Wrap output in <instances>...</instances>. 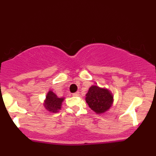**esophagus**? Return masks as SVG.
I'll return each instance as SVG.
<instances>
[{
	"label": "esophagus",
	"mask_w": 156,
	"mask_h": 156,
	"mask_svg": "<svg viewBox=\"0 0 156 156\" xmlns=\"http://www.w3.org/2000/svg\"><path fill=\"white\" fill-rule=\"evenodd\" d=\"M73 96H78V95H79V92H77L76 93H73Z\"/></svg>",
	"instance_id": "34e87169"
}]
</instances>
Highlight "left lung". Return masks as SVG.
Wrapping results in <instances>:
<instances>
[{
    "mask_svg": "<svg viewBox=\"0 0 156 156\" xmlns=\"http://www.w3.org/2000/svg\"><path fill=\"white\" fill-rule=\"evenodd\" d=\"M113 101L114 96L108 89L96 85L92 86L86 94V102L96 114H101L107 112L112 107Z\"/></svg>",
    "mask_w": 156,
    "mask_h": 156,
    "instance_id": "left-lung-1",
    "label": "left lung"
}]
</instances>
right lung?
<instances>
[{"label":"right lung","mask_w":156,"mask_h":156,"mask_svg":"<svg viewBox=\"0 0 156 156\" xmlns=\"http://www.w3.org/2000/svg\"><path fill=\"white\" fill-rule=\"evenodd\" d=\"M64 98H58L56 94L52 91H49L46 95L44 105L45 108L49 112L56 113L62 108V102L64 101Z\"/></svg>","instance_id":"1"}]
</instances>
